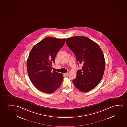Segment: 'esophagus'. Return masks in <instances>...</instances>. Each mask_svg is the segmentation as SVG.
<instances>
[{
    "label": "esophagus",
    "instance_id": "34e87169",
    "mask_svg": "<svg viewBox=\"0 0 127 127\" xmlns=\"http://www.w3.org/2000/svg\"><path fill=\"white\" fill-rule=\"evenodd\" d=\"M64 74L66 76H68V75H69L68 73H64Z\"/></svg>",
    "mask_w": 127,
    "mask_h": 127
}]
</instances>
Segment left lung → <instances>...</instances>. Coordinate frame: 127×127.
<instances>
[{
  "label": "left lung",
  "mask_w": 127,
  "mask_h": 127,
  "mask_svg": "<svg viewBox=\"0 0 127 127\" xmlns=\"http://www.w3.org/2000/svg\"><path fill=\"white\" fill-rule=\"evenodd\" d=\"M66 43L77 62L83 65L73 83L81 92L90 91L99 84L103 76L105 61L102 50L99 45L85 36L68 38Z\"/></svg>",
  "instance_id": "8db88e82"
}]
</instances>
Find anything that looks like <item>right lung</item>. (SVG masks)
<instances>
[{
    "instance_id": "obj_1",
    "label": "right lung",
    "mask_w": 127,
    "mask_h": 127,
    "mask_svg": "<svg viewBox=\"0 0 127 127\" xmlns=\"http://www.w3.org/2000/svg\"><path fill=\"white\" fill-rule=\"evenodd\" d=\"M65 40L48 36L35 45L30 52L27 63L28 76L35 87L43 92H54L62 83L63 74L52 71V66Z\"/></svg>"
}]
</instances>
